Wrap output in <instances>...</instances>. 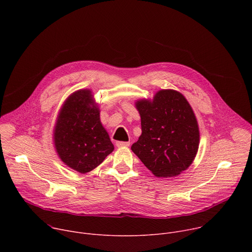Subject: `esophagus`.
I'll use <instances>...</instances> for the list:
<instances>
[{
	"label": "esophagus",
	"instance_id": "34e87169",
	"mask_svg": "<svg viewBox=\"0 0 252 252\" xmlns=\"http://www.w3.org/2000/svg\"><path fill=\"white\" fill-rule=\"evenodd\" d=\"M130 143L128 141H118L117 142V147L118 148H124V147H128Z\"/></svg>",
	"mask_w": 252,
	"mask_h": 252
}]
</instances>
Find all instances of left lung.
<instances>
[{"instance_id": "obj_1", "label": "left lung", "mask_w": 252, "mask_h": 252, "mask_svg": "<svg viewBox=\"0 0 252 252\" xmlns=\"http://www.w3.org/2000/svg\"><path fill=\"white\" fill-rule=\"evenodd\" d=\"M135 106L141 134L131 151L158 177L188 169L198 150L199 129L187 98L174 90H161L153 99L136 100Z\"/></svg>"}]
</instances>
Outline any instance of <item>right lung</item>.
I'll return each instance as SVG.
<instances>
[{"label": "right lung", "instance_id": "obj_1", "mask_svg": "<svg viewBox=\"0 0 252 252\" xmlns=\"http://www.w3.org/2000/svg\"><path fill=\"white\" fill-rule=\"evenodd\" d=\"M54 143L62 161L80 173L90 172L114 151L92 91H77L65 99L57 118Z\"/></svg>", "mask_w": 252, "mask_h": 252}]
</instances>
